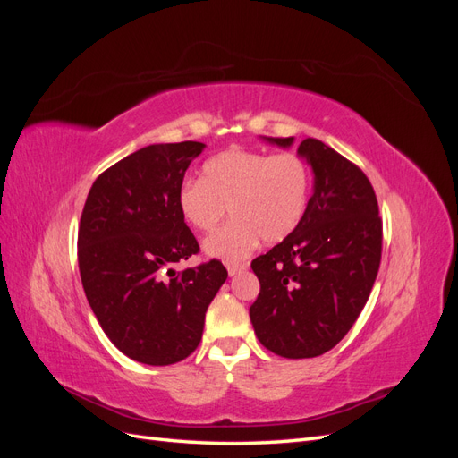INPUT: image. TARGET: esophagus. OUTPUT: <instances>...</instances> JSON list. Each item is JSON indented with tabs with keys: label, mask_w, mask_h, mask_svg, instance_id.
Returning a JSON list of instances; mask_svg holds the SVG:
<instances>
[{
	"label": "esophagus",
	"mask_w": 458,
	"mask_h": 458,
	"mask_svg": "<svg viewBox=\"0 0 458 458\" xmlns=\"http://www.w3.org/2000/svg\"><path fill=\"white\" fill-rule=\"evenodd\" d=\"M246 267H248V263H244V261H229V263H227V271H229L231 276L241 273V271H244Z\"/></svg>",
	"instance_id": "esophagus-1"
}]
</instances>
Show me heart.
<instances>
[{
  "instance_id": "heart-1",
  "label": "heart",
  "mask_w": 458,
  "mask_h": 458,
  "mask_svg": "<svg viewBox=\"0 0 458 458\" xmlns=\"http://www.w3.org/2000/svg\"><path fill=\"white\" fill-rule=\"evenodd\" d=\"M311 170L294 152L267 155L231 148L202 165V179L179 187V214L191 227L214 231L229 214V225L204 242L208 256L239 259L250 254L259 239L284 241L308 210Z\"/></svg>"
}]
</instances>
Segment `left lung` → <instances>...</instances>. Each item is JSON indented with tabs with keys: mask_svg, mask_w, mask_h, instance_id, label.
Instances as JSON below:
<instances>
[{
	"mask_svg": "<svg viewBox=\"0 0 458 458\" xmlns=\"http://www.w3.org/2000/svg\"><path fill=\"white\" fill-rule=\"evenodd\" d=\"M290 147L294 137H267ZM315 174L300 225L252 261L259 294L250 321L261 345L286 359L323 355L363 311L382 258L378 200L363 170L323 141L298 147Z\"/></svg>",
	"mask_w": 458,
	"mask_h": 458,
	"instance_id": "left-lung-1",
	"label": "left lung"
}]
</instances>
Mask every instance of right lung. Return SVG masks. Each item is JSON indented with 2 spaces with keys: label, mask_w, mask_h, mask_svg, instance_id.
<instances>
[{
  "label": "right lung",
  "mask_w": 458,
  "mask_h": 458,
  "mask_svg": "<svg viewBox=\"0 0 458 458\" xmlns=\"http://www.w3.org/2000/svg\"><path fill=\"white\" fill-rule=\"evenodd\" d=\"M202 148H140L95 179L81 212L78 266L89 306L110 342L145 365H174L199 348L206 310L227 279L217 259L174 269L200 250L177 192Z\"/></svg>",
  "instance_id": "add662e5"
}]
</instances>
